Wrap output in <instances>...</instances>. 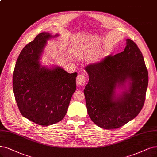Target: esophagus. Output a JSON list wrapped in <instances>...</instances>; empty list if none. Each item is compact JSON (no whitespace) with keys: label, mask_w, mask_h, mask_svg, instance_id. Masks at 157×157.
<instances>
[{"label":"esophagus","mask_w":157,"mask_h":157,"mask_svg":"<svg viewBox=\"0 0 157 157\" xmlns=\"http://www.w3.org/2000/svg\"><path fill=\"white\" fill-rule=\"evenodd\" d=\"M76 83L78 85L84 86L86 83V77L84 74H79L76 78Z\"/></svg>","instance_id":"34e87169"}]
</instances>
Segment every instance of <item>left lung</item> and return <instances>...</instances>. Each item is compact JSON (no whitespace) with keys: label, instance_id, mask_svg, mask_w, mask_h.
Masks as SVG:
<instances>
[{"label":"left lung","instance_id":"8db88e82","mask_svg":"<svg viewBox=\"0 0 157 157\" xmlns=\"http://www.w3.org/2000/svg\"><path fill=\"white\" fill-rule=\"evenodd\" d=\"M126 41L124 51L85 68L89 77L83 91L87 112L105 129H118L134 119L146 100L148 72L144 57L135 42ZM117 88L124 90L117 94Z\"/></svg>","mask_w":157,"mask_h":157}]
</instances>
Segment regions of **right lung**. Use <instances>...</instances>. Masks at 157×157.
Returning <instances> with one entry per match:
<instances>
[{
    "label": "right lung",
    "instance_id": "add662e5",
    "mask_svg": "<svg viewBox=\"0 0 157 157\" xmlns=\"http://www.w3.org/2000/svg\"><path fill=\"white\" fill-rule=\"evenodd\" d=\"M52 36L42 32L22 50L13 75V90L21 114L40 125L59 122L65 117L76 89L77 72L40 65V57Z\"/></svg>",
    "mask_w": 157,
    "mask_h": 157
}]
</instances>
